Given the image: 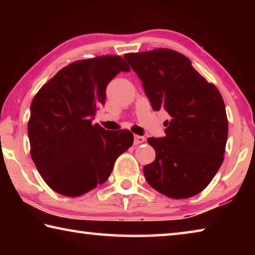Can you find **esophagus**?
<instances>
[{
  "label": "esophagus",
  "mask_w": 255,
  "mask_h": 255,
  "mask_svg": "<svg viewBox=\"0 0 255 255\" xmlns=\"http://www.w3.org/2000/svg\"><path fill=\"white\" fill-rule=\"evenodd\" d=\"M146 141V138L144 136H139V135H135L133 136V145H139L143 144Z\"/></svg>",
  "instance_id": "1"
}]
</instances>
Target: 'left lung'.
<instances>
[{"label": "left lung", "mask_w": 255, "mask_h": 255, "mask_svg": "<svg viewBox=\"0 0 255 255\" xmlns=\"http://www.w3.org/2000/svg\"><path fill=\"white\" fill-rule=\"evenodd\" d=\"M155 111L165 110V137H150L156 153L145 179L162 195L184 199L210 183L224 161L228 136L225 105L218 89L178 51L158 48L124 56Z\"/></svg>", "instance_id": "8db88e82"}]
</instances>
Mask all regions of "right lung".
<instances>
[{"mask_svg": "<svg viewBox=\"0 0 255 255\" xmlns=\"http://www.w3.org/2000/svg\"><path fill=\"white\" fill-rule=\"evenodd\" d=\"M130 68L120 56L76 60L62 68L34 96L30 108V154L54 191L79 197L105 183L119 155L133 143L127 129L109 131L92 124L106 89Z\"/></svg>", "mask_w": 255, "mask_h": 255, "instance_id": "right-lung-1", "label": "right lung"}]
</instances>
